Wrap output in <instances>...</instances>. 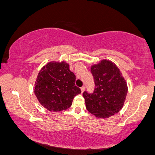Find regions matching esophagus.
I'll return each instance as SVG.
<instances>
[{
	"mask_svg": "<svg viewBox=\"0 0 155 155\" xmlns=\"http://www.w3.org/2000/svg\"><path fill=\"white\" fill-rule=\"evenodd\" d=\"M84 89H85V87L84 86H82L81 87V92H82L84 91Z\"/></svg>",
	"mask_w": 155,
	"mask_h": 155,
	"instance_id": "34e87169",
	"label": "esophagus"
}]
</instances>
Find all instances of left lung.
Returning a JSON list of instances; mask_svg holds the SVG:
<instances>
[{
	"label": "left lung",
	"instance_id": "1",
	"mask_svg": "<svg viewBox=\"0 0 155 155\" xmlns=\"http://www.w3.org/2000/svg\"><path fill=\"white\" fill-rule=\"evenodd\" d=\"M94 91L83 93L85 107L92 114L107 118L118 113L127 94V85L118 68L111 61L104 60L91 67Z\"/></svg>",
	"mask_w": 155,
	"mask_h": 155
}]
</instances>
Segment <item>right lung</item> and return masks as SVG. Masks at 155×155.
Here are the masks:
<instances>
[{
  "label": "right lung",
  "instance_id": "1",
  "mask_svg": "<svg viewBox=\"0 0 155 155\" xmlns=\"http://www.w3.org/2000/svg\"><path fill=\"white\" fill-rule=\"evenodd\" d=\"M76 76L64 62H51L38 74L35 94L50 111H61L71 107L74 98L81 91L75 85Z\"/></svg>",
  "mask_w": 155,
  "mask_h": 155
}]
</instances>
